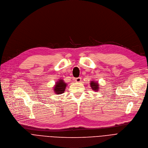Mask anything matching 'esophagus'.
<instances>
[{
    "label": "esophagus",
    "mask_w": 148,
    "mask_h": 148,
    "mask_svg": "<svg viewBox=\"0 0 148 148\" xmlns=\"http://www.w3.org/2000/svg\"><path fill=\"white\" fill-rule=\"evenodd\" d=\"M75 80V82H76L79 83V82H81L82 79H81V77H77V78H76Z\"/></svg>",
    "instance_id": "1"
}]
</instances>
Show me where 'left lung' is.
<instances>
[{
  "label": "left lung",
  "mask_w": 148,
  "mask_h": 148,
  "mask_svg": "<svg viewBox=\"0 0 148 148\" xmlns=\"http://www.w3.org/2000/svg\"><path fill=\"white\" fill-rule=\"evenodd\" d=\"M90 86L91 87V88L94 91H97L99 88V85L97 83V82H95L92 80L91 82Z\"/></svg>",
  "instance_id": "obj_1"
}]
</instances>
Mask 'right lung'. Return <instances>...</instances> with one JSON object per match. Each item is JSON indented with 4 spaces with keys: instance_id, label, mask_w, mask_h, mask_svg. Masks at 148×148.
<instances>
[{
    "instance_id": "right-lung-1",
    "label": "right lung",
    "mask_w": 148,
    "mask_h": 148,
    "mask_svg": "<svg viewBox=\"0 0 148 148\" xmlns=\"http://www.w3.org/2000/svg\"><path fill=\"white\" fill-rule=\"evenodd\" d=\"M66 85V84L64 82V81L63 80L60 79L58 80L53 88L54 92H56V94L57 95L63 93L65 90Z\"/></svg>"
}]
</instances>
